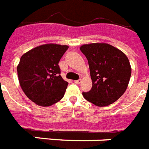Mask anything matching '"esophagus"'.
<instances>
[{
    "label": "esophagus",
    "mask_w": 149,
    "mask_h": 149,
    "mask_svg": "<svg viewBox=\"0 0 149 149\" xmlns=\"http://www.w3.org/2000/svg\"><path fill=\"white\" fill-rule=\"evenodd\" d=\"M81 81H82V79H77V80H75V83H76L77 84H79L81 83Z\"/></svg>",
    "instance_id": "34e87169"
}]
</instances>
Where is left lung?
Masks as SVG:
<instances>
[{
  "label": "left lung",
  "mask_w": 149,
  "mask_h": 149,
  "mask_svg": "<svg viewBox=\"0 0 149 149\" xmlns=\"http://www.w3.org/2000/svg\"><path fill=\"white\" fill-rule=\"evenodd\" d=\"M89 64L92 87L83 92L85 99L103 107L111 105L127 88L131 67L127 55L105 43L84 44L79 47Z\"/></svg>",
  "instance_id": "left-lung-1"
}]
</instances>
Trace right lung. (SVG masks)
<instances>
[{"label":"right lung","mask_w":149,"mask_h":149,"mask_svg":"<svg viewBox=\"0 0 149 149\" xmlns=\"http://www.w3.org/2000/svg\"><path fill=\"white\" fill-rule=\"evenodd\" d=\"M67 45L46 44L31 49L17 66L22 90L29 99L40 106H51L62 99L68 86L58 65Z\"/></svg>","instance_id":"add662e5"}]
</instances>
